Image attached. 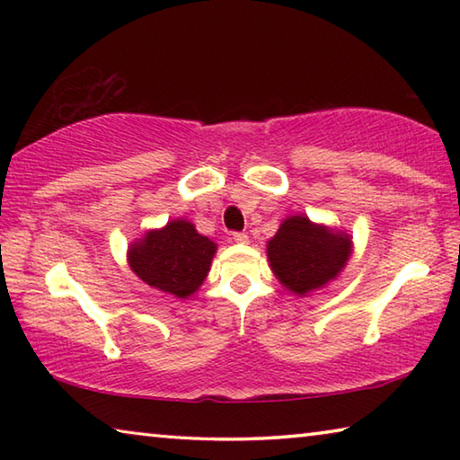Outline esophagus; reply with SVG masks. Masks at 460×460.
I'll return each instance as SVG.
<instances>
[{"mask_svg":"<svg viewBox=\"0 0 460 460\" xmlns=\"http://www.w3.org/2000/svg\"><path fill=\"white\" fill-rule=\"evenodd\" d=\"M233 241H235V243H247L249 237H247V233H243V231H235V233H233Z\"/></svg>","mask_w":460,"mask_h":460,"instance_id":"34e87169","label":"esophagus"}]
</instances>
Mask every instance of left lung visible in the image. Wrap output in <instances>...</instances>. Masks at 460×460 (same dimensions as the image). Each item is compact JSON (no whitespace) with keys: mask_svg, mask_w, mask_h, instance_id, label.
Here are the masks:
<instances>
[{"mask_svg":"<svg viewBox=\"0 0 460 460\" xmlns=\"http://www.w3.org/2000/svg\"><path fill=\"white\" fill-rule=\"evenodd\" d=\"M351 255L349 235L331 233L306 217H290L268 241L276 278L294 294H306L337 278Z\"/></svg>","mask_w":460,"mask_h":460,"instance_id":"obj_1","label":"left lung"}]
</instances>
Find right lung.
I'll list each match as a JSON object with an SVG mask.
<instances>
[{"label": "right lung", "instance_id": "right-lung-1", "mask_svg": "<svg viewBox=\"0 0 460 460\" xmlns=\"http://www.w3.org/2000/svg\"><path fill=\"white\" fill-rule=\"evenodd\" d=\"M215 252L217 245L192 223L172 221L131 245L129 266L147 286L186 298L207 278Z\"/></svg>", "mask_w": 460, "mask_h": 460}]
</instances>
